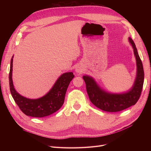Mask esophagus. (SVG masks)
<instances>
[{
	"label": "esophagus",
	"instance_id": "esophagus-1",
	"mask_svg": "<svg viewBox=\"0 0 151 151\" xmlns=\"http://www.w3.org/2000/svg\"><path fill=\"white\" fill-rule=\"evenodd\" d=\"M83 68L81 67H77V68H76V72L77 73H81L83 72Z\"/></svg>",
	"mask_w": 151,
	"mask_h": 151
}]
</instances>
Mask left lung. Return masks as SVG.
Listing matches in <instances>:
<instances>
[{
	"mask_svg": "<svg viewBox=\"0 0 151 151\" xmlns=\"http://www.w3.org/2000/svg\"><path fill=\"white\" fill-rule=\"evenodd\" d=\"M136 58L137 76L134 84L127 93L121 94L109 93L103 90L96 84L94 79L90 76H84L86 91L90 101L94 106L108 112H118L135 104L139 100L143 88L144 72L142 63L132 38H129Z\"/></svg>",
	"mask_w": 151,
	"mask_h": 151,
	"instance_id": "1",
	"label": "left lung"
}]
</instances>
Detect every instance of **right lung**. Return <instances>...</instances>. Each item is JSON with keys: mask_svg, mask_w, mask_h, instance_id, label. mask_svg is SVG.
<instances>
[{"mask_svg": "<svg viewBox=\"0 0 151 151\" xmlns=\"http://www.w3.org/2000/svg\"><path fill=\"white\" fill-rule=\"evenodd\" d=\"M12 62L13 57L11 60L9 77L10 91L14 100L22 113L27 116L42 118L52 115L62 107L68 86L74 77L72 72H66L61 75L44 96L38 99H29L20 95L14 89L12 79Z\"/></svg>", "mask_w": 151, "mask_h": 151, "instance_id": "add662e5", "label": "right lung"}]
</instances>
